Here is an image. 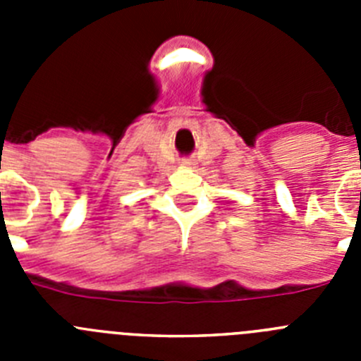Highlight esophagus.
Returning <instances> with one entry per match:
<instances>
[{"mask_svg": "<svg viewBox=\"0 0 361 361\" xmlns=\"http://www.w3.org/2000/svg\"><path fill=\"white\" fill-rule=\"evenodd\" d=\"M183 164H184V166H193V164H195V162L191 161V159H184Z\"/></svg>", "mask_w": 361, "mask_h": 361, "instance_id": "obj_1", "label": "esophagus"}]
</instances>
